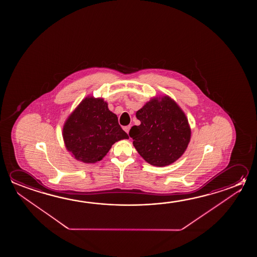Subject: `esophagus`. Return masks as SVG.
Wrapping results in <instances>:
<instances>
[{"label": "esophagus", "mask_w": 257, "mask_h": 257, "mask_svg": "<svg viewBox=\"0 0 257 257\" xmlns=\"http://www.w3.org/2000/svg\"><path fill=\"white\" fill-rule=\"evenodd\" d=\"M131 129V125H127V126L123 127V130L126 132L127 134H129V131Z\"/></svg>", "instance_id": "34e87169"}]
</instances>
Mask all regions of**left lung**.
I'll return each mask as SVG.
<instances>
[{
  "label": "left lung",
  "mask_w": 257,
  "mask_h": 257,
  "mask_svg": "<svg viewBox=\"0 0 257 257\" xmlns=\"http://www.w3.org/2000/svg\"><path fill=\"white\" fill-rule=\"evenodd\" d=\"M140 125L131 128L134 146L156 167L172 164L185 152L191 138L188 120L169 96L152 98L136 112Z\"/></svg>",
  "instance_id": "8db88e82"
}]
</instances>
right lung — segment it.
<instances>
[{"label":"right lung","mask_w":257,"mask_h":257,"mask_svg":"<svg viewBox=\"0 0 257 257\" xmlns=\"http://www.w3.org/2000/svg\"><path fill=\"white\" fill-rule=\"evenodd\" d=\"M63 137L67 151L83 163H96L114 143L129 136L118 123L103 98L87 97L69 115Z\"/></svg>","instance_id":"add662e5"}]
</instances>
